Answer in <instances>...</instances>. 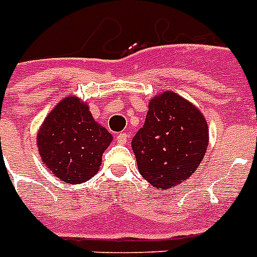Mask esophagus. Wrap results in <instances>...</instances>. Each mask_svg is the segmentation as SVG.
Masks as SVG:
<instances>
[{
	"label": "esophagus",
	"instance_id": "34e87169",
	"mask_svg": "<svg viewBox=\"0 0 257 257\" xmlns=\"http://www.w3.org/2000/svg\"><path fill=\"white\" fill-rule=\"evenodd\" d=\"M128 139H129V135L126 134V132H121V134H118L117 136H115V140H117V143L118 144H126Z\"/></svg>",
	"mask_w": 257,
	"mask_h": 257
}]
</instances>
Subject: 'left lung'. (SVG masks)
I'll list each match as a JSON object with an SVG mask.
<instances>
[{"label": "left lung", "instance_id": "8db88e82", "mask_svg": "<svg viewBox=\"0 0 257 257\" xmlns=\"http://www.w3.org/2000/svg\"><path fill=\"white\" fill-rule=\"evenodd\" d=\"M208 146L201 111L173 91L150 100L143 128L132 139L140 174L153 187L170 189L195 173Z\"/></svg>", "mask_w": 257, "mask_h": 257}]
</instances>
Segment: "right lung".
<instances>
[{"instance_id": "1", "label": "right lung", "mask_w": 257, "mask_h": 257, "mask_svg": "<svg viewBox=\"0 0 257 257\" xmlns=\"http://www.w3.org/2000/svg\"><path fill=\"white\" fill-rule=\"evenodd\" d=\"M113 136L96 122L88 104L68 96L54 106L37 136L46 167L66 184H81L99 170Z\"/></svg>"}]
</instances>
